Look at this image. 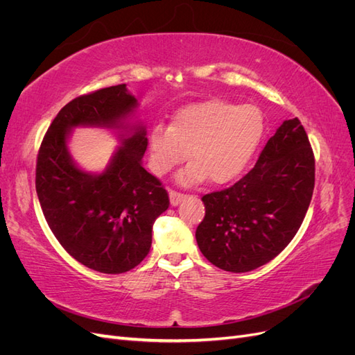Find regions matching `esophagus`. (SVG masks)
Listing matches in <instances>:
<instances>
[{
  "label": "esophagus",
  "mask_w": 355,
  "mask_h": 355,
  "mask_svg": "<svg viewBox=\"0 0 355 355\" xmlns=\"http://www.w3.org/2000/svg\"><path fill=\"white\" fill-rule=\"evenodd\" d=\"M168 196H170V204H171V206H178V204L187 197L185 194H182V192H178V191H173V189L168 191Z\"/></svg>",
  "instance_id": "esophagus-1"
}]
</instances>
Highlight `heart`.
I'll return each mask as SVG.
<instances>
[{"label":"heart","instance_id":"b5f03b06","mask_svg":"<svg viewBox=\"0 0 355 355\" xmlns=\"http://www.w3.org/2000/svg\"><path fill=\"white\" fill-rule=\"evenodd\" d=\"M265 130L261 110L254 105L209 101L185 106L170 127L157 125L149 136L151 167L157 175L184 163L179 184L196 185L209 179L227 184L237 178L259 145Z\"/></svg>","mask_w":355,"mask_h":355}]
</instances>
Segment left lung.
<instances>
[{
	"mask_svg": "<svg viewBox=\"0 0 355 355\" xmlns=\"http://www.w3.org/2000/svg\"><path fill=\"white\" fill-rule=\"evenodd\" d=\"M314 182L315 159L305 128L297 118L286 120L249 173L201 198L206 214L196 231L201 253L230 272L270 262L302 225Z\"/></svg>",
	"mask_w": 355,
	"mask_h": 355,
	"instance_id": "obj_1",
	"label": "left lung"
}]
</instances>
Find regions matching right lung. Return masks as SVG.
Listing matches in <instances>:
<instances>
[{
    "mask_svg": "<svg viewBox=\"0 0 355 355\" xmlns=\"http://www.w3.org/2000/svg\"><path fill=\"white\" fill-rule=\"evenodd\" d=\"M136 106L125 84L75 98L50 124L37 157V196L51 232L73 259L103 274L127 272L145 259L153 225L170 204L163 184L141 163L145 127L121 121ZM78 125L128 128L101 175L78 169L67 153L70 128Z\"/></svg>",
    "mask_w": 355,
    "mask_h": 355,
    "instance_id": "right-lung-1",
    "label": "right lung"
}]
</instances>
